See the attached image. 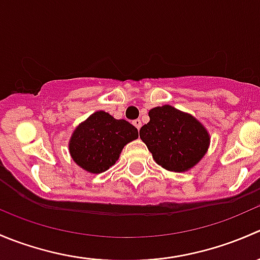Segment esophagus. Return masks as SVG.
Returning a JSON list of instances; mask_svg holds the SVG:
<instances>
[{
	"instance_id": "esophagus-1",
	"label": "esophagus",
	"mask_w": 260,
	"mask_h": 260,
	"mask_svg": "<svg viewBox=\"0 0 260 260\" xmlns=\"http://www.w3.org/2000/svg\"><path fill=\"white\" fill-rule=\"evenodd\" d=\"M133 125H135L137 129H140L141 125H142V122H141V119H136V120H133Z\"/></svg>"
}]
</instances>
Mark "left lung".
Returning a JSON list of instances; mask_svg holds the SVG:
<instances>
[{"label": "left lung", "mask_w": 260, "mask_h": 260, "mask_svg": "<svg viewBox=\"0 0 260 260\" xmlns=\"http://www.w3.org/2000/svg\"><path fill=\"white\" fill-rule=\"evenodd\" d=\"M140 137L157 165L167 171L185 172L203 159L210 146V135L193 115L172 106L154 107Z\"/></svg>", "instance_id": "left-lung-1"}]
</instances>
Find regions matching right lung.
I'll return each instance as SVG.
<instances>
[{"mask_svg": "<svg viewBox=\"0 0 260 260\" xmlns=\"http://www.w3.org/2000/svg\"><path fill=\"white\" fill-rule=\"evenodd\" d=\"M138 138L135 125L104 111L89 115L69 140L73 161L90 174H102L118 161L123 147Z\"/></svg>", "mask_w": 260, "mask_h": 260, "instance_id": "1", "label": "right lung"}]
</instances>
